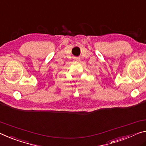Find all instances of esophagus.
Segmentation results:
<instances>
[{
  "instance_id": "34e87169",
  "label": "esophagus",
  "mask_w": 146,
  "mask_h": 146,
  "mask_svg": "<svg viewBox=\"0 0 146 146\" xmlns=\"http://www.w3.org/2000/svg\"><path fill=\"white\" fill-rule=\"evenodd\" d=\"M74 61H80V59L79 58V57H74Z\"/></svg>"
}]
</instances>
